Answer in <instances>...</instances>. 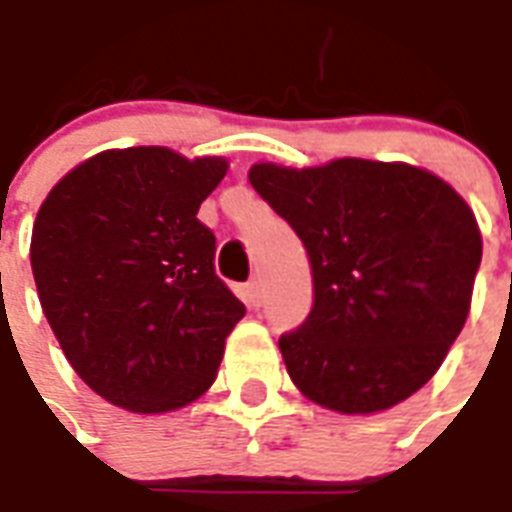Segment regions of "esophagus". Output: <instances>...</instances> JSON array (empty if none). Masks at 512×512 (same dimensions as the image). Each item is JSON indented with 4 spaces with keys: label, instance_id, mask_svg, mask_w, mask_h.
<instances>
[{
    "label": "esophagus",
    "instance_id": "esophagus-1",
    "mask_svg": "<svg viewBox=\"0 0 512 512\" xmlns=\"http://www.w3.org/2000/svg\"><path fill=\"white\" fill-rule=\"evenodd\" d=\"M248 292H250V300H253V306H259L262 303V281L259 278H253L248 284Z\"/></svg>",
    "mask_w": 512,
    "mask_h": 512
}]
</instances>
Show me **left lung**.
Masks as SVG:
<instances>
[{
  "mask_svg": "<svg viewBox=\"0 0 512 512\" xmlns=\"http://www.w3.org/2000/svg\"><path fill=\"white\" fill-rule=\"evenodd\" d=\"M248 179L295 228L311 264L314 306L278 339L292 383L339 413L408 400L469 317L482 259L469 204L405 162H259Z\"/></svg>",
  "mask_w": 512,
  "mask_h": 512,
  "instance_id": "obj_1",
  "label": "left lung"
}]
</instances>
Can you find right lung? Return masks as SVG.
<instances>
[{"mask_svg":"<svg viewBox=\"0 0 512 512\" xmlns=\"http://www.w3.org/2000/svg\"><path fill=\"white\" fill-rule=\"evenodd\" d=\"M226 170V159L162 146L101 151L57 181L35 217L43 314L76 375L118 408L165 413L198 400L245 317L198 220Z\"/></svg>","mask_w":512,"mask_h":512,"instance_id":"obj_1","label":"right lung"}]
</instances>
